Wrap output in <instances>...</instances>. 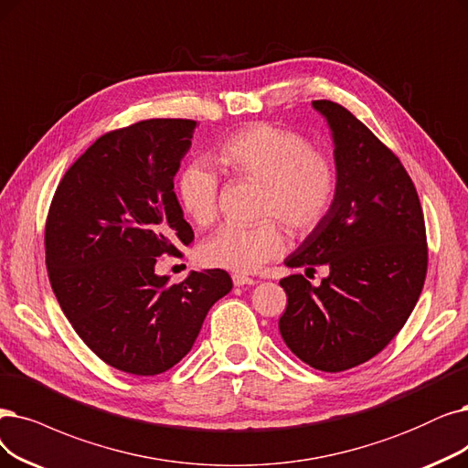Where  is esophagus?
Instances as JSON below:
<instances>
[{
  "mask_svg": "<svg viewBox=\"0 0 468 468\" xmlns=\"http://www.w3.org/2000/svg\"><path fill=\"white\" fill-rule=\"evenodd\" d=\"M232 282H234V286H253L257 280L244 276V274H232Z\"/></svg>",
  "mask_w": 468,
  "mask_h": 468,
  "instance_id": "34e87169",
  "label": "esophagus"
}]
</instances>
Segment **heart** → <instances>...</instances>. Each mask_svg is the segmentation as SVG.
Listing matches in <instances>:
<instances>
[{
    "label": "heart",
    "mask_w": 468,
    "mask_h": 468,
    "mask_svg": "<svg viewBox=\"0 0 468 468\" xmlns=\"http://www.w3.org/2000/svg\"><path fill=\"white\" fill-rule=\"evenodd\" d=\"M234 178L263 186L259 217L278 218L288 234H311L326 218L338 192V166L295 130L255 122L224 138L211 154ZM182 211L197 227L217 217L218 176L205 163L184 166L176 178ZM272 218L255 227L218 229L203 241L197 257L205 267L253 272L284 250V236Z\"/></svg>",
    "instance_id": "obj_1"
}]
</instances>
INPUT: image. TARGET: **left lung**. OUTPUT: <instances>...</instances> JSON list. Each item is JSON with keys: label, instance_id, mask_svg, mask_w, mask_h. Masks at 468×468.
<instances>
[{"label": "left lung", "instance_id": "1", "mask_svg": "<svg viewBox=\"0 0 468 468\" xmlns=\"http://www.w3.org/2000/svg\"><path fill=\"white\" fill-rule=\"evenodd\" d=\"M338 166L332 209L286 261L330 274L280 280L288 305L278 321L286 346L316 370L342 372L378 355L407 323L428 269L420 199L405 166L344 105L316 100Z\"/></svg>", "mask_w": 468, "mask_h": 468}]
</instances>
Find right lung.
Returning <instances> with one entry per match:
<instances>
[{
	"mask_svg": "<svg viewBox=\"0 0 468 468\" xmlns=\"http://www.w3.org/2000/svg\"><path fill=\"white\" fill-rule=\"evenodd\" d=\"M196 121L147 119L111 130L74 161L46 218V265L55 297L82 342L128 375L175 367L205 314L232 290L227 271L155 274L157 257L182 255L194 230L175 175Z\"/></svg>",
	"mask_w": 468,
	"mask_h": 468,
	"instance_id": "1",
	"label": "right lung"
}]
</instances>
